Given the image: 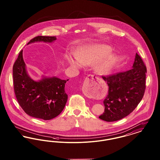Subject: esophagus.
Returning a JSON list of instances; mask_svg holds the SVG:
<instances>
[{"label": "esophagus", "mask_w": 160, "mask_h": 160, "mask_svg": "<svg viewBox=\"0 0 160 160\" xmlns=\"http://www.w3.org/2000/svg\"><path fill=\"white\" fill-rule=\"evenodd\" d=\"M98 77H97L95 76H94V75H89L88 76L86 77V80L88 82V81L91 80H95V79H98ZM86 88V84L84 83L83 86V87H82V92H83V93L86 96H87V97H89V98H91V97H92V96L89 93H88V92H87Z\"/></svg>", "instance_id": "obj_1"}]
</instances>
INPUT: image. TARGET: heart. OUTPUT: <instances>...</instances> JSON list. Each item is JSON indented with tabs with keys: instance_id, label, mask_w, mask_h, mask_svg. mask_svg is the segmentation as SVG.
Masks as SVG:
<instances>
[{
	"instance_id": "heart-1",
	"label": "heart",
	"mask_w": 160,
	"mask_h": 160,
	"mask_svg": "<svg viewBox=\"0 0 160 160\" xmlns=\"http://www.w3.org/2000/svg\"><path fill=\"white\" fill-rule=\"evenodd\" d=\"M112 51L110 47L104 44H93L87 46L82 54H77L76 60L67 56L69 65L74 68H80L82 65H89L97 63L99 59ZM115 58L112 55H108L100 62L96 67L97 72L100 75L108 74L114 64Z\"/></svg>"
}]
</instances>
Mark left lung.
Returning <instances> with one entry per match:
<instances>
[{
	"instance_id": "obj_1",
	"label": "left lung",
	"mask_w": 160,
	"mask_h": 160,
	"mask_svg": "<svg viewBox=\"0 0 160 160\" xmlns=\"http://www.w3.org/2000/svg\"><path fill=\"white\" fill-rule=\"evenodd\" d=\"M146 71L142 58L136 53L132 69L102 77L108 84V92L103 101L104 112L99 119L107 122L116 121L136 108L144 95Z\"/></svg>"
}]
</instances>
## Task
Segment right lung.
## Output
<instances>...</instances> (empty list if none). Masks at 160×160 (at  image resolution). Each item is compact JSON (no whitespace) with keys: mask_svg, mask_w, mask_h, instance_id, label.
Returning a JSON list of instances; mask_svg holds the SVG:
<instances>
[{"mask_svg":"<svg viewBox=\"0 0 160 160\" xmlns=\"http://www.w3.org/2000/svg\"><path fill=\"white\" fill-rule=\"evenodd\" d=\"M56 37L38 36L27 44L44 42L52 43ZM15 97L26 114L43 120L52 119L61 113L68 99L65 86L68 80L57 77L42 76L38 80L32 78L26 70L22 50L13 66Z\"/></svg>","mask_w":160,"mask_h":160,"instance_id":"obj_1","label":"right lung"}]
</instances>
